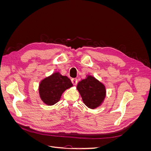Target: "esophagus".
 Instances as JSON below:
<instances>
[{"label": "esophagus", "mask_w": 151, "mask_h": 151, "mask_svg": "<svg viewBox=\"0 0 151 151\" xmlns=\"http://www.w3.org/2000/svg\"><path fill=\"white\" fill-rule=\"evenodd\" d=\"M72 81V83L74 84V85H76L77 84V79L76 78H73L71 79Z\"/></svg>", "instance_id": "1"}]
</instances>
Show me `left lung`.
Listing matches in <instances>:
<instances>
[{
  "label": "left lung",
  "mask_w": 151,
  "mask_h": 151,
  "mask_svg": "<svg viewBox=\"0 0 151 151\" xmlns=\"http://www.w3.org/2000/svg\"><path fill=\"white\" fill-rule=\"evenodd\" d=\"M77 89L81 96L83 103L91 109L99 106L106 96L104 85L92 76H86V78L79 81Z\"/></svg>",
  "instance_id": "left-lung-1"
}]
</instances>
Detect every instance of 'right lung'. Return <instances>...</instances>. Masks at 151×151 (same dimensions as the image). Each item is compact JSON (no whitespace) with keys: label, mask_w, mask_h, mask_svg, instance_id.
<instances>
[{"label":"right lung","mask_w":151,"mask_h":151,"mask_svg":"<svg viewBox=\"0 0 151 151\" xmlns=\"http://www.w3.org/2000/svg\"><path fill=\"white\" fill-rule=\"evenodd\" d=\"M73 86L67 76L54 72L43 79L39 85V94L42 101L48 106L57 103L64 91Z\"/></svg>","instance_id":"add662e5"}]
</instances>
